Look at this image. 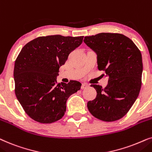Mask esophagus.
<instances>
[{
  "instance_id": "1",
  "label": "esophagus",
  "mask_w": 152,
  "mask_h": 152,
  "mask_svg": "<svg viewBox=\"0 0 152 152\" xmlns=\"http://www.w3.org/2000/svg\"><path fill=\"white\" fill-rule=\"evenodd\" d=\"M88 87H89V85L88 83H84L82 84L81 89H83H83H86L87 88H88Z\"/></svg>"
}]
</instances>
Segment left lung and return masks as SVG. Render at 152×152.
<instances>
[{
  "label": "left lung",
  "mask_w": 152,
  "mask_h": 152,
  "mask_svg": "<svg viewBox=\"0 0 152 152\" xmlns=\"http://www.w3.org/2000/svg\"><path fill=\"white\" fill-rule=\"evenodd\" d=\"M83 42L97 55L100 71L108 76L105 88L91 85L96 96L88 102L93 116L105 122L122 118L134 104L142 85V60L140 50L126 36L102 32L85 37Z\"/></svg>",
  "instance_id": "1"
}]
</instances>
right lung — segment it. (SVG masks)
Here are the masks:
<instances>
[{
  "instance_id": "add662e5",
  "label": "right lung",
  "mask_w": 152,
  "mask_h": 152,
  "mask_svg": "<svg viewBox=\"0 0 152 152\" xmlns=\"http://www.w3.org/2000/svg\"><path fill=\"white\" fill-rule=\"evenodd\" d=\"M83 36L56 35L35 38L26 44L15 60V94L28 116L36 122L50 124L66 112L68 98L81 83L57 82L60 66L69 54L83 42Z\"/></svg>"
}]
</instances>
